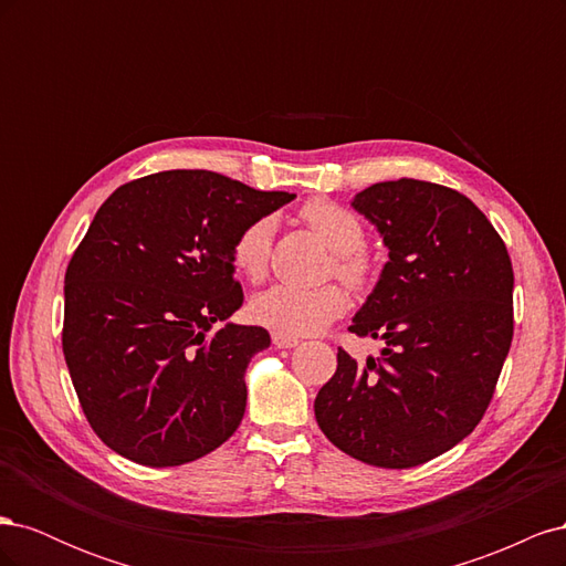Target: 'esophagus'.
<instances>
[{"label": "esophagus", "mask_w": 566, "mask_h": 566, "mask_svg": "<svg viewBox=\"0 0 566 566\" xmlns=\"http://www.w3.org/2000/svg\"><path fill=\"white\" fill-rule=\"evenodd\" d=\"M271 339H273V345L281 347V349H290V347H297V345H300L297 337L285 335V333H273Z\"/></svg>", "instance_id": "esophagus-1"}]
</instances>
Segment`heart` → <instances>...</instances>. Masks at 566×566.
Returning a JSON list of instances; mask_svg holds the SVG:
<instances>
[{
	"mask_svg": "<svg viewBox=\"0 0 566 566\" xmlns=\"http://www.w3.org/2000/svg\"><path fill=\"white\" fill-rule=\"evenodd\" d=\"M300 219L333 250L331 271L352 287H364L373 276V260L361 248L366 231L345 205L328 198H314L302 205ZM273 241V217H256L235 233L231 262L252 283L266 276ZM349 310L347 290L337 283L314 287L279 283L252 300V316L266 328L285 335H310L325 328Z\"/></svg>",
	"mask_w": 566,
	"mask_h": 566,
	"instance_id": "obj_1",
	"label": "heart"
}]
</instances>
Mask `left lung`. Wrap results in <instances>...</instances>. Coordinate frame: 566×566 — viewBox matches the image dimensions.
<instances>
[{
    "instance_id": "1",
    "label": "left lung",
    "mask_w": 566,
    "mask_h": 566,
    "mask_svg": "<svg viewBox=\"0 0 566 566\" xmlns=\"http://www.w3.org/2000/svg\"><path fill=\"white\" fill-rule=\"evenodd\" d=\"M352 205L382 233L389 262L349 331L385 347L366 364L339 347L314 413L347 455L416 468L484 418L515 331V273L486 214L449 186L380 181Z\"/></svg>"
}]
</instances>
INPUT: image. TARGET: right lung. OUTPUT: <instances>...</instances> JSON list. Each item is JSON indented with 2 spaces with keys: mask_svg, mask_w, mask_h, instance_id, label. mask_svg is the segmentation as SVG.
<instances>
[{
  "mask_svg": "<svg viewBox=\"0 0 566 566\" xmlns=\"http://www.w3.org/2000/svg\"><path fill=\"white\" fill-rule=\"evenodd\" d=\"M295 193L254 191L208 169L123 184L65 269L63 356L80 406L108 449L175 468L221 447L243 420V373L269 347L243 304L231 245Z\"/></svg>",
  "mask_w": 566,
  "mask_h": 566,
  "instance_id": "add662e5",
  "label": "right lung"
}]
</instances>
